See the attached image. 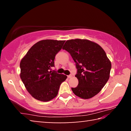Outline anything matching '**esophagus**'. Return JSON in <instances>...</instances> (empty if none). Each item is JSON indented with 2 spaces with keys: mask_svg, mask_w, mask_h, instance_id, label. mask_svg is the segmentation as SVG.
I'll use <instances>...</instances> for the list:
<instances>
[{
  "mask_svg": "<svg viewBox=\"0 0 131 131\" xmlns=\"http://www.w3.org/2000/svg\"><path fill=\"white\" fill-rule=\"evenodd\" d=\"M73 76H72V74H70V75H69V76H68V78H71V77H72Z\"/></svg>",
  "mask_w": 131,
  "mask_h": 131,
  "instance_id": "esophagus-1",
  "label": "esophagus"
}]
</instances>
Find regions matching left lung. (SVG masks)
Returning <instances> with one entry per match:
<instances>
[{
  "mask_svg": "<svg viewBox=\"0 0 131 131\" xmlns=\"http://www.w3.org/2000/svg\"><path fill=\"white\" fill-rule=\"evenodd\" d=\"M63 50L72 56L77 69L79 80L73 92L81 98H91L98 94L110 77L112 64L105 51L99 44L86 39L67 40Z\"/></svg>",
  "mask_w": 131,
  "mask_h": 131,
  "instance_id": "obj_1",
  "label": "left lung"
}]
</instances>
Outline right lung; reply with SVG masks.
Instances as JSON below:
<instances>
[{
	"mask_svg": "<svg viewBox=\"0 0 131 131\" xmlns=\"http://www.w3.org/2000/svg\"><path fill=\"white\" fill-rule=\"evenodd\" d=\"M65 40H43L35 44L20 62L21 80L26 89L37 100L47 102L58 93L66 75L51 71L55 55L62 49Z\"/></svg>",
	"mask_w": 131,
	"mask_h": 131,
	"instance_id": "obj_1",
	"label": "right lung"
}]
</instances>
